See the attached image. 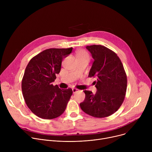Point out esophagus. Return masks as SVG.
I'll return each mask as SVG.
<instances>
[{
	"instance_id": "34e87169",
	"label": "esophagus",
	"mask_w": 152,
	"mask_h": 152,
	"mask_svg": "<svg viewBox=\"0 0 152 152\" xmlns=\"http://www.w3.org/2000/svg\"><path fill=\"white\" fill-rule=\"evenodd\" d=\"M72 91H73V93L75 94V93L78 92L79 90L78 89H77V88H73V89H72Z\"/></svg>"
}]
</instances>
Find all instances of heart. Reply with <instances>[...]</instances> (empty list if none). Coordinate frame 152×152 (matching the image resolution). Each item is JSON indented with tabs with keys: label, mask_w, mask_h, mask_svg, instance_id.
Segmentation results:
<instances>
[{
	"label": "heart",
	"mask_w": 152,
	"mask_h": 152,
	"mask_svg": "<svg viewBox=\"0 0 152 152\" xmlns=\"http://www.w3.org/2000/svg\"><path fill=\"white\" fill-rule=\"evenodd\" d=\"M76 56L77 60L88 59H89V54L83 49H79L76 52Z\"/></svg>",
	"instance_id": "b5f03b06"
}]
</instances>
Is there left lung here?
<instances>
[{
    "label": "left lung",
    "mask_w": 152,
    "mask_h": 152,
    "mask_svg": "<svg viewBox=\"0 0 152 152\" xmlns=\"http://www.w3.org/2000/svg\"><path fill=\"white\" fill-rule=\"evenodd\" d=\"M94 62L88 77H96L97 91L85 90L80 103L82 110L91 116L103 118L115 113L122 104L127 89V76L121 60L111 50L101 45L86 46Z\"/></svg>",
    "instance_id": "left-lung-1"
}]
</instances>
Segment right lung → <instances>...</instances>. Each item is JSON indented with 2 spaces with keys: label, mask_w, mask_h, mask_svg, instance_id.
Returning <instances> with one entry per match:
<instances>
[{
  "label": "right lung",
  "mask_w": 152,
  "mask_h": 152,
  "mask_svg": "<svg viewBox=\"0 0 152 152\" xmlns=\"http://www.w3.org/2000/svg\"><path fill=\"white\" fill-rule=\"evenodd\" d=\"M72 50L73 48L46 49L29 62L21 82V90L28 107L38 117L55 118L66 110L72 90H61L52 83L60 72L63 58Z\"/></svg>",
  "instance_id": "1"
}]
</instances>
